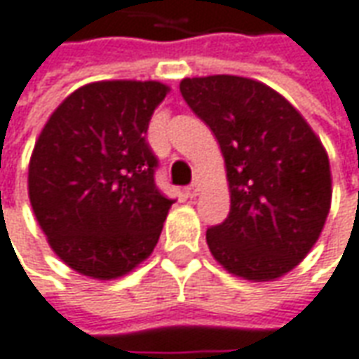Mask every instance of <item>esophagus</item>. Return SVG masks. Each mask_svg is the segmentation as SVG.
Returning a JSON list of instances; mask_svg holds the SVG:
<instances>
[{
  "instance_id": "esophagus-1",
  "label": "esophagus",
  "mask_w": 359,
  "mask_h": 359,
  "mask_svg": "<svg viewBox=\"0 0 359 359\" xmlns=\"http://www.w3.org/2000/svg\"><path fill=\"white\" fill-rule=\"evenodd\" d=\"M185 195L191 197V199L197 197V195H199V182H195V184H191L189 187H185Z\"/></svg>"
}]
</instances>
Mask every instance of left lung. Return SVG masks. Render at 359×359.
Here are the masks:
<instances>
[{"instance_id": "8db88e82", "label": "left lung", "mask_w": 359, "mask_h": 359, "mask_svg": "<svg viewBox=\"0 0 359 359\" xmlns=\"http://www.w3.org/2000/svg\"><path fill=\"white\" fill-rule=\"evenodd\" d=\"M180 91L221 147L231 212L207 229L212 258L232 276L276 281L299 266L332 201L320 138L281 93L242 76L184 78Z\"/></svg>"}]
</instances>
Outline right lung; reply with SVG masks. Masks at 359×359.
<instances>
[{
    "label": "right lung",
    "instance_id": "add662e5",
    "mask_svg": "<svg viewBox=\"0 0 359 359\" xmlns=\"http://www.w3.org/2000/svg\"><path fill=\"white\" fill-rule=\"evenodd\" d=\"M160 81L86 83L54 109L29 162V199L58 258L91 279L127 276L152 254L168 211L148 123Z\"/></svg>",
    "mask_w": 359,
    "mask_h": 359
}]
</instances>
